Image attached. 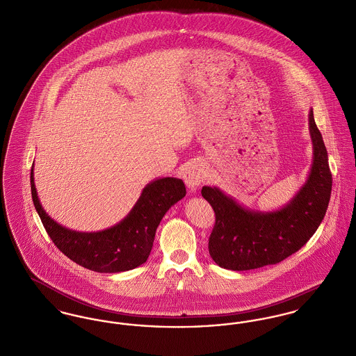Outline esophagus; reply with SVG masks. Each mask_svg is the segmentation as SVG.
Returning <instances> with one entry per match:
<instances>
[{
    "mask_svg": "<svg viewBox=\"0 0 356 356\" xmlns=\"http://www.w3.org/2000/svg\"><path fill=\"white\" fill-rule=\"evenodd\" d=\"M204 177V169L200 164H191L183 172V179L192 192L196 191Z\"/></svg>",
    "mask_w": 356,
    "mask_h": 356,
    "instance_id": "1",
    "label": "esophagus"
}]
</instances>
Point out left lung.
Wrapping results in <instances>:
<instances>
[{"label": "left lung", "mask_w": 356, "mask_h": 356, "mask_svg": "<svg viewBox=\"0 0 356 356\" xmlns=\"http://www.w3.org/2000/svg\"><path fill=\"white\" fill-rule=\"evenodd\" d=\"M313 164L306 183L289 204L261 213L248 210L217 187L202 188L216 213L209 252L219 267L232 271L254 270L280 263L305 245L325 217L332 191V173L324 139L309 115Z\"/></svg>", "instance_id": "left-lung-1"}]
</instances>
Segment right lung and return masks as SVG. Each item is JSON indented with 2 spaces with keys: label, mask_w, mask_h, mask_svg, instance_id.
I'll use <instances>...</instances> for the list:
<instances>
[{
  "label": "right lung",
  "mask_w": 356,
  "mask_h": 356,
  "mask_svg": "<svg viewBox=\"0 0 356 356\" xmlns=\"http://www.w3.org/2000/svg\"><path fill=\"white\" fill-rule=\"evenodd\" d=\"M31 193L33 206L55 246L70 260L90 271L113 274L137 268L152 250L156 230L165 213L186 196L183 180L163 177L149 183L136 206L110 229L81 233L60 226L43 210L31 169Z\"/></svg>",
  "instance_id": "obj_1"
}]
</instances>
